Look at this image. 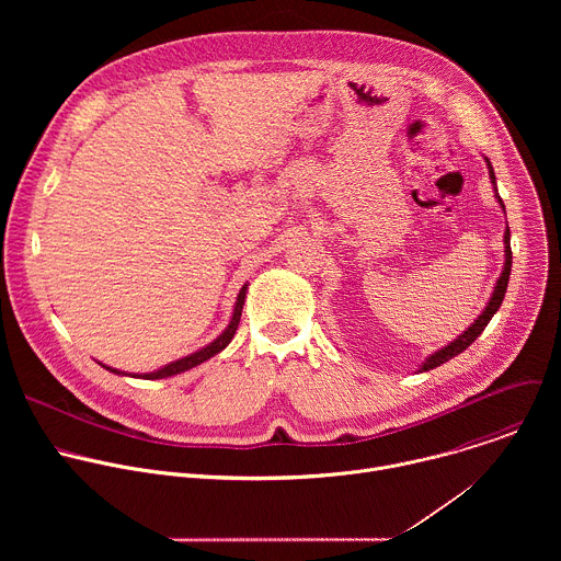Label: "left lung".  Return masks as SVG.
<instances>
[{
    "label": "left lung",
    "mask_w": 561,
    "mask_h": 561,
    "mask_svg": "<svg viewBox=\"0 0 561 561\" xmlns=\"http://www.w3.org/2000/svg\"><path fill=\"white\" fill-rule=\"evenodd\" d=\"M486 159V167H489V175H491V184H493V191H495V199H497V204L502 206V210L506 213V208H504V202H502V197H500V193H497V180H495V171H493V167H491V162H489V157H484ZM511 264H513V253H511V230H508V224H506V230H504V266H502V273H500V277H497V282H495V288H493V293H491V297H489V304L484 306V310L477 314V319L474 322L461 333V335H457L453 342H448L446 346H442L439 351H435L433 355H428L424 362H422V366H420V373H424V370H431V368H435V366H442V364H446L448 359H453V357H457L459 353H463L479 335H482V331L489 327V322L493 319V314L497 312V308L502 306V301H504V295H506V288H508V277H511Z\"/></svg>",
    "instance_id": "obj_1"
}]
</instances>
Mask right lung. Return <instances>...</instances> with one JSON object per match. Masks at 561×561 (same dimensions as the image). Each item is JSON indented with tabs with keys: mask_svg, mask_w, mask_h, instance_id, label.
<instances>
[{
	"mask_svg": "<svg viewBox=\"0 0 561 561\" xmlns=\"http://www.w3.org/2000/svg\"><path fill=\"white\" fill-rule=\"evenodd\" d=\"M247 290H249V284H244L242 290H239V295H237V301H234V308H232L228 327L221 331L219 337H215V340H213L210 344H206L204 348H199V351H195V353H191V355H186V357H180V359H175V362H171V364H167V366H162V368H157V370H152V373H124V370L111 368V366H106V364H102V362H100V366L106 368V370H111V373H115V375H124V377H137V379H167V377L186 373V370H191V368L204 364L206 359L215 357L217 353H221V351L232 342V337H234V333H237V327H239V319H242V308H244V301H247Z\"/></svg>",
	"mask_w": 561,
	"mask_h": 561,
	"instance_id": "right-lung-1",
	"label": "right lung"
}]
</instances>
